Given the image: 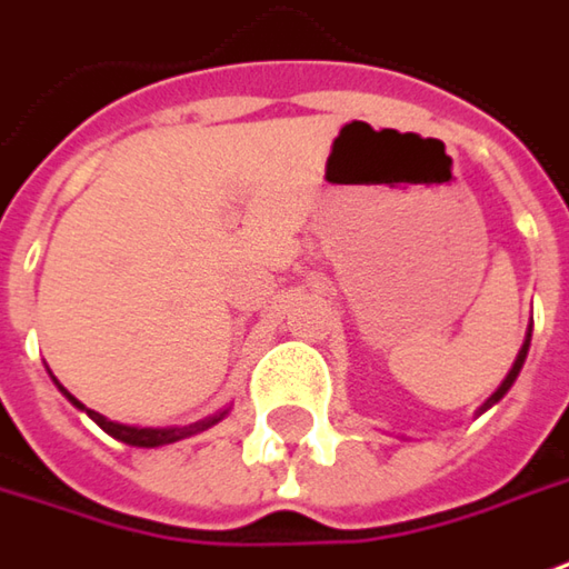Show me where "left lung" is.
Instances as JSON below:
<instances>
[{"mask_svg": "<svg viewBox=\"0 0 569 569\" xmlns=\"http://www.w3.org/2000/svg\"><path fill=\"white\" fill-rule=\"evenodd\" d=\"M529 338H532V335H526V345H523V350L517 353V360H513V369L507 372V379H505V382H501V388H498V391L491 395L489 403H486V407H491V403H495V400H498V398H505L507 388H510V385H513V379L520 376V369H523V363H526V350H529Z\"/></svg>", "mask_w": 569, "mask_h": 569, "instance_id": "obj_1", "label": "left lung"}]
</instances>
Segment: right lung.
<instances>
[{"mask_svg":"<svg viewBox=\"0 0 569 569\" xmlns=\"http://www.w3.org/2000/svg\"><path fill=\"white\" fill-rule=\"evenodd\" d=\"M59 388H62V385H59ZM62 395L71 400L74 407L83 410V403H80L78 398H71L64 388H62ZM87 413H90V419L97 422L102 432H109L112 438L124 441V445H133V448H159V445H171V441H181V438L193 436V432H203V429H209L212 422H219V419H222V413H219V417H209L203 419V422H193V426H181V429H137V426H121V422H112V419L99 417L97 410H87Z\"/></svg>","mask_w":569,"mask_h":569,"instance_id":"obj_1","label":"right lung"}]
</instances>
